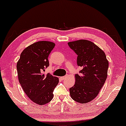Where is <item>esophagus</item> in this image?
Listing matches in <instances>:
<instances>
[{
    "instance_id": "1",
    "label": "esophagus",
    "mask_w": 126,
    "mask_h": 126,
    "mask_svg": "<svg viewBox=\"0 0 126 126\" xmlns=\"http://www.w3.org/2000/svg\"><path fill=\"white\" fill-rule=\"evenodd\" d=\"M66 78V76H63V77H61V79L62 80H65Z\"/></svg>"
}]
</instances>
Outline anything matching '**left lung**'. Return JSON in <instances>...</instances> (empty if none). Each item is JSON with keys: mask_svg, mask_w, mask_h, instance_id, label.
<instances>
[{"mask_svg": "<svg viewBox=\"0 0 126 126\" xmlns=\"http://www.w3.org/2000/svg\"><path fill=\"white\" fill-rule=\"evenodd\" d=\"M69 47L78 55L77 64L82 69L75 75V84L69 89L72 98L84 104L97 97L107 78L109 63L105 53L89 40L69 42Z\"/></svg>", "mask_w": 126, "mask_h": 126, "instance_id": "obj_1", "label": "left lung"}]
</instances>
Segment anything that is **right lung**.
I'll list each match as a JSON object with an SVG mask.
<instances>
[{"instance_id":"obj_1","label":"right lung","mask_w":126,"mask_h":126,"mask_svg":"<svg viewBox=\"0 0 126 126\" xmlns=\"http://www.w3.org/2000/svg\"><path fill=\"white\" fill-rule=\"evenodd\" d=\"M55 43L48 41L34 43L24 49L17 63L18 77L22 89L33 102L42 105L50 102L58 78L43 72L49 66L48 57Z\"/></svg>"}]
</instances>
